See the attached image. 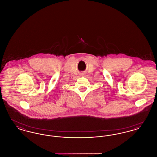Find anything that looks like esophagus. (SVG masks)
<instances>
[{"instance_id":"obj_1","label":"esophagus","mask_w":157,"mask_h":157,"mask_svg":"<svg viewBox=\"0 0 157 157\" xmlns=\"http://www.w3.org/2000/svg\"><path fill=\"white\" fill-rule=\"evenodd\" d=\"M81 75H84V74H83V73H82V74H81Z\"/></svg>"}]
</instances>
